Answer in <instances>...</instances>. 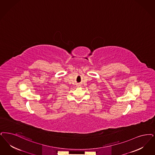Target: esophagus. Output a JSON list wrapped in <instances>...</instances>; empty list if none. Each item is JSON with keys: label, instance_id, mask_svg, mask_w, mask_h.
Segmentation results:
<instances>
[{"label": "esophagus", "instance_id": "1", "mask_svg": "<svg viewBox=\"0 0 155 155\" xmlns=\"http://www.w3.org/2000/svg\"><path fill=\"white\" fill-rule=\"evenodd\" d=\"M78 87H81L80 84H78Z\"/></svg>", "mask_w": 155, "mask_h": 155}]
</instances>
